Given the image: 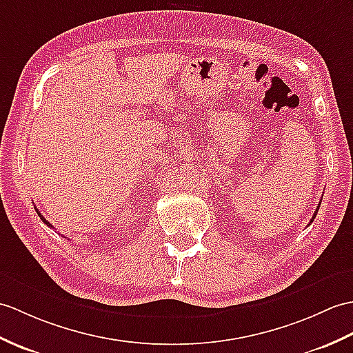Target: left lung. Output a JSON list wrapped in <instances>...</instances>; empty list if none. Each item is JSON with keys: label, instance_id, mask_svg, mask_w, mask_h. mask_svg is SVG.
<instances>
[{"label": "left lung", "instance_id": "8db88e82", "mask_svg": "<svg viewBox=\"0 0 353 353\" xmlns=\"http://www.w3.org/2000/svg\"><path fill=\"white\" fill-rule=\"evenodd\" d=\"M316 210H319V206H317V209ZM316 215H317V212H314V216L313 218H311V221H310V223H313V221H314V218H316Z\"/></svg>", "mask_w": 353, "mask_h": 353}]
</instances>
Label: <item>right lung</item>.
Listing matches in <instances>:
<instances>
[{
	"label": "right lung",
	"instance_id": "add662e5",
	"mask_svg": "<svg viewBox=\"0 0 353 353\" xmlns=\"http://www.w3.org/2000/svg\"><path fill=\"white\" fill-rule=\"evenodd\" d=\"M36 212H37V215H39V216H40V219H42V221H43V223H45V224H46V225H48V227H52V225H51V223H48V221H46V219H45V218H43V216H42V214H40V212H39V210H37V209H36Z\"/></svg>",
	"mask_w": 353,
	"mask_h": 353
}]
</instances>
